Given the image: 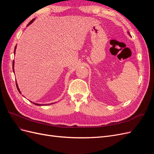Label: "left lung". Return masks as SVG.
I'll return each instance as SVG.
<instances>
[{"label":"left lung","mask_w":154,"mask_h":154,"mask_svg":"<svg viewBox=\"0 0 154 154\" xmlns=\"http://www.w3.org/2000/svg\"><path fill=\"white\" fill-rule=\"evenodd\" d=\"M128 35H129L130 36H131V35H130V33H129V32H128Z\"/></svg>","instance_id":"1"}]
</instances>
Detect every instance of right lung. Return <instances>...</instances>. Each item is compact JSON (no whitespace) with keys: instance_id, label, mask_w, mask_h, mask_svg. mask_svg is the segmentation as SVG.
I'll list each match as a JSON object with an SVG mask.
<instances>
[{"instance_id":"1","label":"right lung","mask_w":154,"mask_h":154,"mask_svg":"<svg viewBox=\"0 0 154 154\" xmlns=\"http://www.w3.org/2000/svg\"><path fill=\"white\" fill-rule=\"evenodd\" d=\"M35 20V18H33V19H32L28 24L27 25V26H29L31 24H32V22H33V21ZM16 48H17V45H16V46H15V50H14V54H15V51H16ZM15 62L13 61V72H14V73H15V70H14V65H15ZM16 85H17V89H18V92H19L20 94H21V92H20V89H19V88H18V84H17V82H16ZM31 102H32V101H31ZM32 103L33 104H35V105H38V106H44V105H51V104H53V103H49V104H39V103H34V102H32Z\"/></svg>"}]
</instances>
